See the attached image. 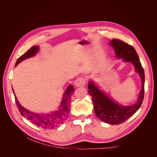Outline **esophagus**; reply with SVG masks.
Returning <instances> with one entry per match:
<instances>
[{"instance_id":"obj_1","label":"esophagus","mask_w":157,"mask_h":157,"mask_svg":"<svg viewBox=\"0 0 157 157\" xmlns=\"http://www.w3.org/2000/svg\"><path fill=\"white\" fill-rule=\"evenodd\" d=\"M75 85L77 87H83L86 85V79L84 77H80L76 80Z\"/></svg>"}]
</instances>
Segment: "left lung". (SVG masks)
<instances>
[{
    "mask_svg": "<svg viewBox=\"0 0 157 157\" xmlns=\"http://www.w3.org/2000/svg\"><path fill=\"white\" fill-rule=\"evenodd\" d=\"M111 44L115 50L117 58H123L126 62H132L134 65L136 71L140 76L142 87L138 100L136 104L131 106H121L107 97L95 86L93 82H90L88 88L89 89L88 93L92 99L96 116L101 121L108 124H119L134 115L141 105L145 92V73L134 47L119 39H113L111 41Z\"/></svg>",
    "mask_w": 157,
    "mask_h": 157,
    "instance_id": "obj_1",
    "label": "left lung"
}]
</instances>
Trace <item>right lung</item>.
Segmentation results:
<instances>
[{
    "instance_id": "add662e5",
    "label": "right lung",
    "mask_w": 157,
    "mask_h": 157,
    "mask_svg": "<svg viewBox=\"0 0 157 157\" xmlns=\"http://www.w3.org/2000/svg\"><path fill=\"white\" fill-rule=\"evenodd\" d=\"M38 50H39V47L37 46L31 47L24 54L18 58L16 63V66L21 61L35 56L38 52ZM74 90L75 89L72 85L69 86L63 94V99L59 109L50 114H39L30 112L20 105L16 98H15V100L18 110L21 115L27 118V119L31 121L33 124H35L39 127H41L44 129H50V128H54L61 124H63L65 120L67 118L70 112L71 98L74 92Z\"/></svg>"
}]
</instances>
